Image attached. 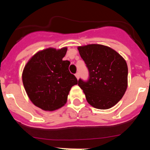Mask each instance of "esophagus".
<instances>
[{"label": "esophagus", "mask_w": 150, "mask_h": 150, "mask_svg": "<svg viewBox=\"0 0 150 150\" xmlns=\"http://www.w3.org/2000/svg\"><path fill=\"white\" fill-rule=\"evenodd\" d=\"M75 77H76V78L77 79V80H78V79H79V77H80V73H78V72H77V73H75Z\"/></svg>", "instance_id": "obj_1"}]
</instances>
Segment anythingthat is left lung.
<instances>
[{
	"mask_svg": "<svg viewBox=\"0 0 150 150\" xmlns=\"http://www.w3.org/2000/svg\"><path fill=\"white\" fill-rule=\"evenodd\" d=\"M77 49L89 70L87 82L78 80L87 102L98 109L113 107L128 87L126 61L115 50L101 44L78 46Z\"/></svg>",
	"mask_w": 150,
	"mask_h": 150,
	"instance_id": "8db88e82",
	"label": "left lung"
}]
</instances>
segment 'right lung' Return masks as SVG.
<instances>
[{
	"mask_svg": "<svg viewBox=\"0 0 150 150\" xmlns=\"http://www.w3.org/2000/svg\"><path fill=\"white\" fill-rule=\"evenodd\" d=\"M67 47L49 48L39 51L27 62L22 72V82L33 104L44 111L64 106L75 76L70 73V61H63Z\"/></svg>",
	"mask_w": 150,
	"mask_h": 150,
	"instance_id": "add662e5",
	"label": "right lung"
}]
</instances>
